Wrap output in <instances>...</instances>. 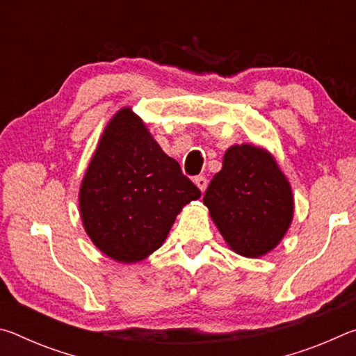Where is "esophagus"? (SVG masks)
<instances>
[{
    "instance_id": "esophagus-1",
    "label": "esophagus",
    "mask_w": 356,
    "mask_h": 356,
    "mask_svg": "<svg viewBox=\"0 0 356 356\" xmlns=\"http://www.w3.org/2000/svg\"><path fill=\"white\" fill-rule=\"evenodd\" d=\"M193 182H195V185L197 186V188H200L202 193L206 191V188H207V179L204 177V176H197V177H195V180H193Z\"/></svg>"
}]
</instances>
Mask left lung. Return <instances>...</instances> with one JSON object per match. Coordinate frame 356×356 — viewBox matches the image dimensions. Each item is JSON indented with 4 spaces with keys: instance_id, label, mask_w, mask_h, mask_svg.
<instances>
[{
    "instance_id": "8db88e82",
    "label": "left lung",
    "mask_w": 356,
    "mask_h": 356,
    "mask_svg": "<svg viewBox=\"0 0 356 356\" xmlns=\"http://www.w3.org/2000/svg\"><path fill=\"white\" fill-rule=\"evenodd\" d=\"M202 201L226 245L245 257L273 251L293 220L291 182L267 149L250 143L226 150Z\"/></svg>"
}]
</instances>
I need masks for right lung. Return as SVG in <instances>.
<instances>
[{
    "label": "right lung",
    "mask_w": 356,
    "mask_h": 356,
    "mask_svg": "<svg viewBox=\"0 0 356 356\" xmlns=\"http://www.w3.org/2000/svg\"><path fill=\"white\" fill-rule=\"evenodd\" d=\"M200 196L143 119L124 106L100 136L78 206L84 231L105 256L136 264L165 243L176 216Z\"/></svg>",
    "instance_id": "obj_1"
}]
</instances>
